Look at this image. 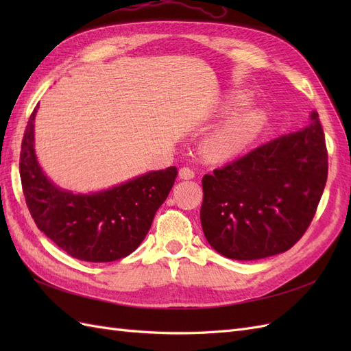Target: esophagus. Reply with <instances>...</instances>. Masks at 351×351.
Instances as JSON below:
<instances>
[{
  "instance_id": "obj_1",
  "label": "esophagus",
  "mask_w": 351,
  "mask_h": 351,
  "mask_svg": "<svg viewBox=\"0 0 351 351\" xmlns=\"http://www.w3.org/2000/svg\"><path fill=\"white\" fill-rule=\"evenodd\" d=\"M178 174H180V177L184 178V180H190V178L195 177V169L189 168V167H183L182 169H180Z\"/></svg>"
}]
</instances>
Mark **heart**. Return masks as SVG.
I'll return each mask as SVG.
<instances>
[{"mask_svg":"<svg viewBox=\"0 0 351 351\" xmlns=\"http://www.w3.org/2000/svg\"><path fill=\"white\" fill-rule=\"evenodd\" d=\"M247 101V95H236L231 101L232 107L243 105ZM262 123V115L254 111H243L219 125L212 132L204 142V154L209 159H224L236 154L244 146L250 137L256 133Z\"/></svg>","mask_w":351,"mask_h":351,"instance_id":"obj_1","label":"heart"}]
</instances>
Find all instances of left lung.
<instances>
[{
    "label": "left lung",
    "mask_w": 351,
    "mask_h": 351,
    "mask_svg": "<svg viewBox=\"0 0 351 351\" xmlns=\"http://www.w3.org/2000/svg\"><path fill=\"white\" fill-rule=\"evenodd\" d=\"M284 134L202 178L200 222L222 256L254 261L291 249L315 217L328 177L325 134L316 111Z\"/></svg>",
    "instance_id": "obj_1"
}]
</instances>
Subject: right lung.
I'll list each match as a JSON object with an SVG mask.
<instances>
[{"label":"right lung","instance_id":"1","mask_svg":"<svg viewBox=\"0 0 351 351\" xmlns=\"http://www.w3.org/2000/svg\"><path fill=\"white\" fill-rule=\"evenodd\" d=\"M27 121L20 151V178L36 227L70 256L112 262L129 256L149 231L155 212L174 186L177 168L168 167L89 195L57 187L42 173L34 147V121Z\"/></svg>","mask_w":351,"mask_h":351}]
</instances>
